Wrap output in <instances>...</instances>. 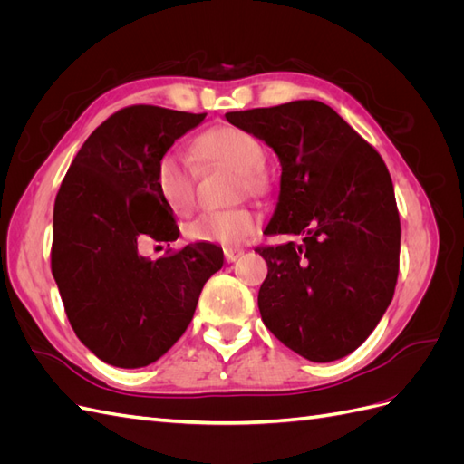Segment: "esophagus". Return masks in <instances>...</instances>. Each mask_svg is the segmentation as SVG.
Listing matches in <instances>:
<instances>
[{
  "mask_svg": "<svg viewBox=\"0 0 464 464\" xmlns=\"http://www.w3.org/2000/svg\"><path fill=\"white\" fill-rule=\"evenodd\" d=\"M242 256H244L242 247H227V249H224V257H227L228 263H234L236 259H240Z\"/></svg>",
  "mask_w": 464,
  "mask_h": 464,
  "instance_id": "obj_1",
  "label": "esophagus"
}]
</instances>
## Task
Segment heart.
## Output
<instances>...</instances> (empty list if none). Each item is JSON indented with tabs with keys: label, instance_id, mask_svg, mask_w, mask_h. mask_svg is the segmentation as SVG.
<instances>
[{
	"label": "heart",
	"instance_id": "1",
	"mask_svg": "<svg viewBox=\"0 0 464 464\" xmlns=\"http://www.w3.org/2000/svg\"><path fill=\"white\" fill-rule=\"evenodd\" d=\"M193 152L205 166H222L237 172V193L261 195L265 191L266 154L257 139L237 128H215L195 139ZM154 189L162 203L176 215H188L198 193V166L178 149L166 150L154 168ZM257 215L251 208L208 210L195 217L186 236L193 242L236 246L257 228Z\"/></svg>",
	"mask_w": 464,
	"mask_h": 464
}]
</instances>
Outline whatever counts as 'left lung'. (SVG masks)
I'll return each instance as SVG.
<instances>
[{
	"instance_id": "left-lung-1",
	"label": "left lung",
	"mask_w": 464,
	"mask_h": 464,
	"mask_svg": "<svg viewBox=\"0 0 464 464\" xmlns=\"http://www.w3.org/2000/svg\"><path fill=\"white\" fill-rule=\"evenodd\" d=\"M227 120L269 145L283 166L265 234L302 237L256 249L269 266L257 296L263 323L305 360L354 353L399 276L401 220L383 159L319 101L228 111Z\"/></svg>"
}]
</instances>
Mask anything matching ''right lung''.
<instances>
[{
  "instance_id": "add662e5",
  "label": "right lung",
  "mask_w": 464,
  "mask_h": 464,
  "mask_svg": "<svg viewBox=\"0 0 464 464\" xmlns=\"http://www.w3.org/2000/svg\"><path fill=\"white\" fill-rule=\"evenodd\" d=\"M205 116L149 104L116 111L82 143L55 198L52 275L79 341L110 366L143 368L166 354L222 266V249L205 242L157 261L137 249L145 237H178L154 168Z\"/></svg>"
}]
</instances>
